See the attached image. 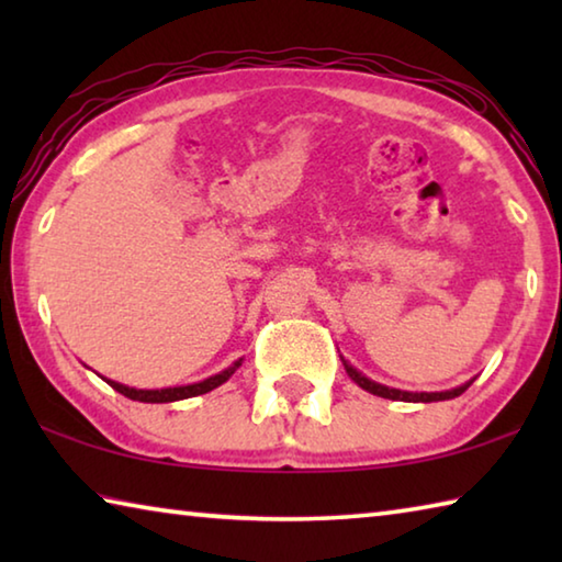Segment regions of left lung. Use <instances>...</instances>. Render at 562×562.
<instances>
[{
	"mask_svg": "<svg viewBox=\"0 0 562 562\" xmlns=\"http://www.w3.org/2000/svg\"><path fill=\"white\" fill-rule=\"evenodd\" d=\"M341 364H345V369H347V374L355 379V382L364 389V392H369V394H374V396H382V398H392V402H424V404H429V402H446V398H453V396H461L465 389L471 386V382L469 384H461V386H456V389H451V392H402V389H389V386H384V384H376V382H372V379H367L364 374L361 372H357L355 367L351 364H347L345 359H341Z\"/></svg>",
	"mask_w": 562,
	"mask_h": 562,
	"instance_id": "1",
	"label": "left lung"
}]
</instances>
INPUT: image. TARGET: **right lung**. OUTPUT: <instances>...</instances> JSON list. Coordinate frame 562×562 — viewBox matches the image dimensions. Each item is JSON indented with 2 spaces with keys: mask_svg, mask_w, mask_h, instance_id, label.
Segmentation results:
<instances>
[{
  "mask_svg": "<svg viewBox=\"0 0 562 562\" xmlns=\"http://www.w3.org/2000/svg\"><path fill=\"white\" fill-rule=\"evenodd\" d=\"M243 364V359H237L233 367L223 369L221 374L215 376H207L203 379V382L198 384H188V386H168V389H133V386H126V384H119V382H111V379H106V384H111L113 389H116L119 394L133 398V402H144V404H168V402H180V398H190V396H198V394H207L213 392L215 386L225 384L227 379H231L235 374V369Z\"/></svg>",
  "mask_w": 562,
  "mask_h": 562,
  "instance_id": "obj_1",
  "label": "right lung"
}]
</instances>
